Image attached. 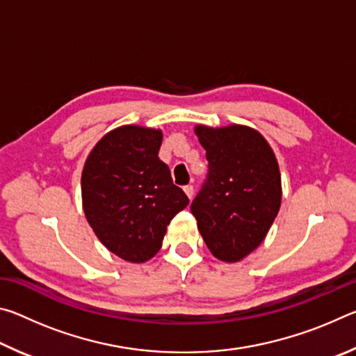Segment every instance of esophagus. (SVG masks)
<instances>
[{"instance_id": "obj_1", "label": "esophagus", "mask_w": 356, "mask_h": 356, "mask_svg": "<svg viewBox=\"0 0 356 356\" xmlns=\"http://www.w3.org/2000/svg\"><path fill=\"white\" fill-rule=\"evenodd\" d=\"M184 191H185V195L188 196V200H193V196H195V188H193V185H185Z\"/></svg>"}]
</instances>
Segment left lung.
<instances>
[{
  "label": "left lung",
  "instance_id": "8db88e82",
  "mask_svg": "<svg viewBox=\"0 0 356 356\" xmlns=\"http://www.w3.org/2000/svg\"><path fill=\"white\" fill-rule=\"evenodd\" d=\"M195 134L206 149L209 176L191 213L210 252L240 262L264 242L280 212L278 160L267 140L246 125H196Z\"/></svg>",
  "mask_w": 356,
  "mask_h": 356
}]
</instances>
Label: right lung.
Instances as JSON below:
<instances>
[{
    "label": "right lung",
    "instance_id": "1",
    "mask_svg": "<svg viewBox=\"0 0 356 356\" xmlns=\"http://www.w3.org/2000/svg\"><path fill=\"white\" fill-rule=\"evenodd\" d=\"M161 130L122 125L102 138L84 161L83 210L108 251L131 264L152 259L166 227L188 206L159 159Z\"/></svg>",
    "mask_w": 356,
    "mask_h": 356
}]
</instances>
